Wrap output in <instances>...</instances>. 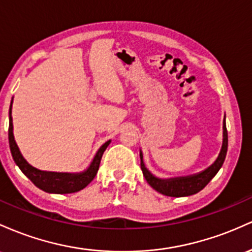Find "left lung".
I'll use <instances>...</instances> for the list:
<instances>
[{
	"label": "left lung",
	"mask_w": 252,
	"mask_h": 252,
	"mask_svg": "<svg viewBox=\"0 0 252 252\" xmlns=\"http://www.w3.org/2000/svg\"><path fill=\"white\" fill-rule=\"evenodd\" d=\"M227 129H226V124L224 120V140H222L221 151H220L219 156H218L217 160L214 162L210 168L206 169L205 171L200 172V174L193 175V176L187 177H179V179H171V180H159L155 177L154 175L150 172L148 169L145 168L143 162V155L140 154V166L141 171H143L144 177L148 181V183L158 193L166 195V196H174V197H181V196H189V195L196 194L197 191L202 190L208 182L213 179L221 168L224 164L226 154H227Z\"/></svg>",
	"instance_id": "1"
}]
</instances>
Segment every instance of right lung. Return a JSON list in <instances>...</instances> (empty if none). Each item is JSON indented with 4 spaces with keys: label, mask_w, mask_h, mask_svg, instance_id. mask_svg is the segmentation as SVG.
Returning a JSON list of instances; mask_svg holds the SVG:
<instances>
[{
    "label": "right lung",
    "mask_w": 252,
    "mask_h": 252,
    "mask_svg": "<svg viewBox=\"0 0 252 252\" xmlns=\"http://www.w3.org/2000/svg\"><path fill=\"white\" fill-rule=\"evenodd\" d=\"M13 102V101H12ZM12 104L9 108V128H8V138H9V148L14 162L18 164V166L21 169V171L32 181L33 183L41 190L47 191V193H55V194H69L80 191L81 189L86 188L87 186L94 180L100 166L101 158L104 150L109 145L111 141L104 143L100 149H98L97 154L93 159L92 164L88 168V170L81 174H61V172H46L40 171L38 169L33 168L26 162L22 155L20 154L18 145H16L15 140H14L13 134V119H12Z\"/></svg>",
    "instance_id": "1"
}]
</instances>
